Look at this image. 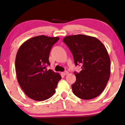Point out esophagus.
Listing matches in <instances>:
<instances>
[{
	"instance_id": "34e87169",
	"label": "esophagus",
	"mask_w": 125,
	"mask_h": 125,
	"mask_svg": "<svg viewBox=\"0 0 125 125\" xmlns=\"http://www.w3.org/2000/svg\"><path fill=\"white\" fill-rule=\"evenodd\" d=\"M62 74L63 75H67L68 74H69V72L67 71H64V72L62 73Z\"/></svg>"
}]
</instances>
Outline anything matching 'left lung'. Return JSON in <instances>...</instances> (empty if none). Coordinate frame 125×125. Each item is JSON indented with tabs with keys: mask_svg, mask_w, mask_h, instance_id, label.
I'll use <instances>...</instances> for the list:
<instances>
[{
	"mask_svg": "<svg viewBox=\"0 0 125 125\" xmlns=\"http://www.w3.org/2000/svg\"><path fill=\"white\" fill-rule=\"evenodd\" d=\"M63 41L72 53L75 64L82 66L79 73L74 72L73 93L82 99L96 98L104 90L110 75V59L105 46L97 38L81 34L67 36Z\"/></svg>",
	"mask_w": 125,
	"mask_h": 125,
	"instance_id": "left-lung-1",
	"label": "left lung"
}]
</instances>
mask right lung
Instances as JSON below:
<instances>
[{"mask_svg": "<svg viewBox=\"0 0 125 125\" xmlns=\"http://www.w3.org/2000/svg\"><path fill=\"white\" fill-rule=\"evenodd\" d=\"M58 37L40 35L28 39L18 50L15 59L18 82L25 94L36 101L46 100L55 93L61 79L59 73L46 69L52 46Z\"/></svg>", "mask_w": 125, "mask_h": 125, "instance_id": "add662e5", "label": "right lung"}]
</instances>
